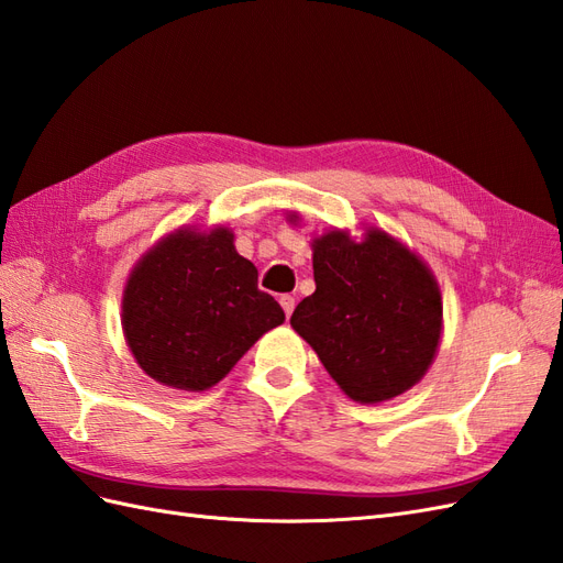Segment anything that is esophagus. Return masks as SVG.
I'll return each instance as SVG.
<instances>
[{
    "instance_id": "34e87169",
    "label": "esophagus",
    "mask_w": 563,
    "mask_h": 563,
    "mask_svg": "<svg viewBox=\"0 0 563 563\" xmlns=\"http://www.w3.org/2000/svg\"><path fill=\"white\" fill-rule=\"evenodd\" d=\"M280 307H283V311H285V316L287 319H290L292 316V311H295V297L292 295H280Z\"/></svg>"
}]
</instances>
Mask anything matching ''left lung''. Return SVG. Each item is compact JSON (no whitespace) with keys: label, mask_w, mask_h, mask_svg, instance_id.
Here are the masks:
<instances>
[{"label":"left lung","mask_w":563,"mask_h":563,"mask_svg":"<svg viewBox=\"0 0 563 563\" xmlns=\"http://www.w3.org/2000/svg\"><path fill=\"white\" fill-rule=\"evenodd\" d=\"M299 223L297 211H287ZM333 228L311 238L316 292L290 325L319 354L340 390L358 405L405 395L435 362L442 292L435 273L407 242L378 225Z\"/></svg>","instance_id":"8db88e82"}]
</instances>
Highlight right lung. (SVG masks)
Instances as JSON below:
<instances>
[{
  "label": "right lung",
  "mask_w": 563,
  "mask_h": 563,
  "mask_svg": "<svg viewBox=\"0 0 563 563\" xmlns=\"http://www.w3.org/2000/svg\"><path fill=\"white\" fill-rule=\"evenodd\" d=\"M283 321L228 225L170 230L137 258L123 285L128 350L152 380L176 390H209Z\"/></svg>",
  "instance_id": "right-lung-1"
}]
</instances>
